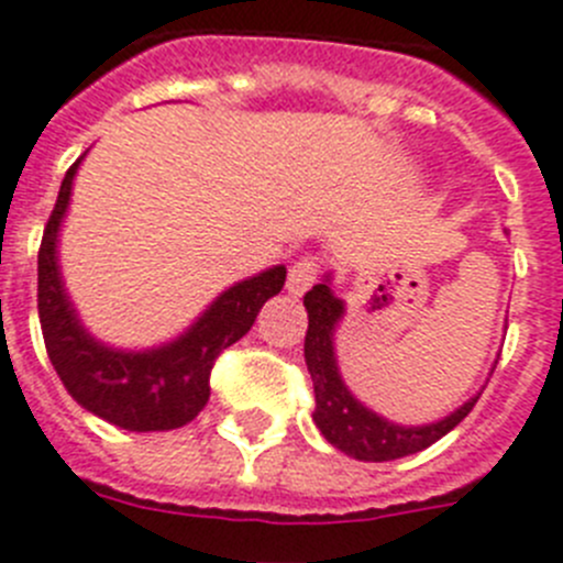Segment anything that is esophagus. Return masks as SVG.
Returning <instances> with one entry per match:
<instances>
[{
	"label": "esophagus",
	"mask_w": 563,
	"mask_h": 563,
	"mask_svg": "<svg viewBox=\"0 0 563 563\" xmlns=\"http://www.w3.org/2000/svg\"><path fill=\"white\" fill-rule=\"evenodd\" d=\"M319 269H322V263H319V257H313V255L300 257V261L294 263L291 269H288V291H291V294H306L308 288H311L313 283H317Z\"/></svg>",
	"instance_id": "esophagus-1"
}]
</instances>
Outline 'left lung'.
I'll use <instances>...</instances> for the list:
<instances>
[{
  "mask_svg": "<svg viewBox=\"0 0 563 563\" xmlns=\"http://www.w3.org/2000/svg\"><path fill=\"white\" fill-rule=\"evenodd\" d=\"M302 302L308 311L306 364L313 382V398H317L313 420H317L319 432L325 434L328 443L336 445L339 452L367 460V463L407 457V454L423 452L438 443L474 409L479 395L465 401L457 412L438 423H429V427H395L389 420L378 418L347 393L342 376H339L336 356H333V325L344 311L342 300L333 297L328 283H317L302 297Z\"/></svg>",
  "mask_w": 563,
  "mask_h": 563,
  "instance_id": "left-lung-1",
  "label": "left lung"
}]
</instances>
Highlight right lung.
I'll list each match as a JSON object with an SVG mask.
<instances>
[{
  "instance_id": "obj_1",
  "label": "right lung",
  "mask_w": 563,
  "mask_h": 563,
  "mask_svg": "<svg viewBox=\"0 0 563 563\" xmlns=\"http://www.w3.org/2000/svg\"><path fill=\"white\" fill-rule=\"evenodd\" d=\"M80 159L60 181L38 246V319L55 373L75 401L129 432L179 429L205 409L210 373L221 353L244 336L263 302L286 283V266L227 288L185 336L145 353L103 347L80 328L55 263V241Z\"/></svg>"
}]
</instances>
